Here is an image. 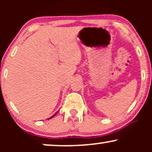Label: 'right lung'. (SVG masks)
<instances>
[{
	"mask_svg": "<svg viewBox=\"0 0 152 152\" xmlns=\"http://www.w3.org/2000/svg\"><path fill=\"white\" fill-rule=\"evenodd\" d=\"M57 112H58V111H57ZM56 114H57V113H56V114H54V115H53V116H51V117H50V118H53V116H55V115H56Z\"/></svg>",
	"mask_w": 152,
	"mask_h": 152,
	"instance_id": "right-lung-1",
	"label": "right lung"
}]
</instances>
